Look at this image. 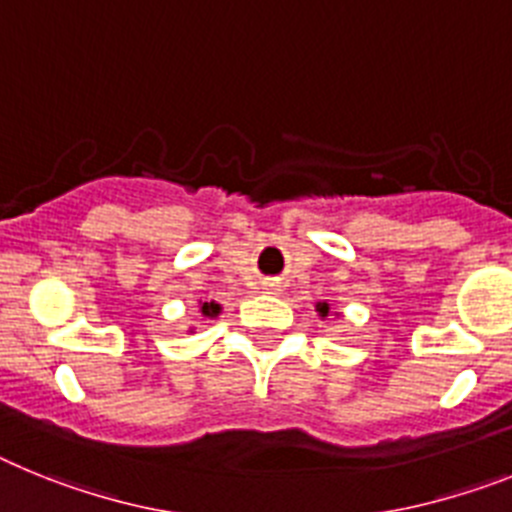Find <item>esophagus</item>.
<instances>
[{
  "instance_id": "34e87169",
  "label": "esophagus",
  "mask_w": 512,
  "mask_h": 512,
  "mask_svg": "<svg viewBox=\"0 0 512 512\" xmlns=\"http://www.w3.org/2000/svg\"><path fill=\"white\" fill-rule=\"evenodd\" d=\"M265 291H270V293H278V283H265Z\"/></svg>"
}]
</instances>
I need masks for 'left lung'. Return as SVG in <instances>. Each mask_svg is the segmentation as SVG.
<instances>
[{"instance_id":"left-lung-1","label":"left lung","mask_w":512,"mask_h":512,"mask_svg":"<svg viewBox=\"0 0 512 512\" xmlns=\"http://www.w3.org/2000/svg\"><path fill=\"white\" fill-rule=\"evenodd\" d=\"M317 311H319V317H327V314H330V304H327V301H319Z\"/></svg>"}]
</instances>
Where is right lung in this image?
Masks as SVG:
<instances>
[{
    "mask_svg": "<svg viewBox=\"0 0 512 512\" xmlns=\"http://www.w3.org/2000/svg\"><path fill=\"white\" fill-rule=\"evenodd\" d=\"M201 314L206 319H216L221 314V304H216V301H203V304H201Z\"/></svg>",
    "mask_w": 512,
    "mask_h": 512,
    "instance_id": "1",
    "label": "right lung"
}]
</instances>
